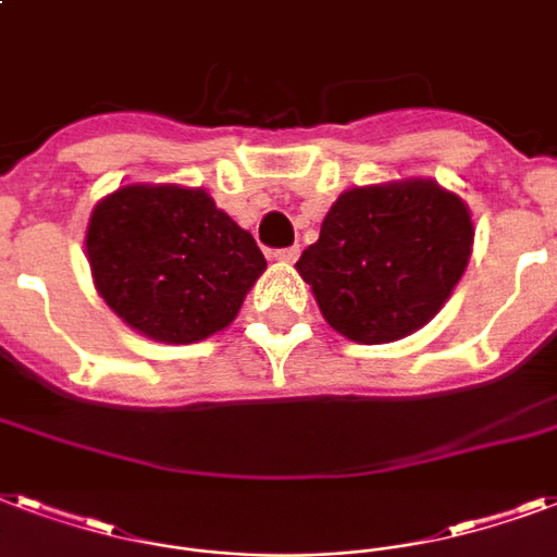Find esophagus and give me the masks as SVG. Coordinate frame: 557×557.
<instances>
[{
  "label": "esophagus",
  "mask_w": 557,
  "mask_h": 557,
  "mask_svg": "<svg viewBox=\"0 0 557 557\" xmlns=\"http://www.w3.org/2000/svg\"><path fill=\"white\" fill-rule=\"evenodd\" d=\"M271 257H274V260H277V262H283V265H292V262H295L297 257H300V248H283V250H274V253H271Z\"/></svg>",
  "instance_id": "34e87169"
}]
</instances>
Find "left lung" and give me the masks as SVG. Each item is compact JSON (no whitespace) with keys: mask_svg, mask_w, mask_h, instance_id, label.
Here are the masks:
<instances>
[{"mask_svg":"<svg viewBox=\"0 0 557 557\" xmlns=\"http://www.w3.org/2000/svg\"><path fill=\"white\" fill-rule=\"evenodd\" d=\"M473 233L470 207L432 177L354 186L295 269L335 333L388 345L438 315L470 262Z\"/></svg>","mask_w":557,"mask_h":557,"instance_id":"8db88e82","label":"left lung"}]
</instances>
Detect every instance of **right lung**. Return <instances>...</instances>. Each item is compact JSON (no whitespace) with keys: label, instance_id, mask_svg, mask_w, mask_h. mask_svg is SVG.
<instances>
[{"label":"right lung","instance_id":"obj_1","mask_svg":"<svg viewBox=\"0 0 557 557\" xmlns=\"http://www.w3.org/2000/svg\"><path fill=\"white\" fill-rule=\"evenodd\" d=\"M84 245L101 300L160 345L231 326L265 271L253 236L201 186H119L92 207Z\"/></svg>","mask_w":557,"mask_h":557}]
</instances>
